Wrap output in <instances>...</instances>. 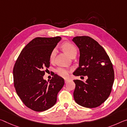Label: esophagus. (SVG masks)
<instances>
[{"instance_id":"34e87169","label":"esophagus","mask_w":127,"mask_h":127,"mask_svg":"<svg viewBox=\"0 0 127 127\" xmlns=\"http://www.w3.org/2000/svg\"><path fill=\"white\" fill-rule=\"evenodd\" d=\"M64 81H65V83H67V82H68L70 81V80H69V79H65V80H64Z\"/></svg>"}]
</instances>
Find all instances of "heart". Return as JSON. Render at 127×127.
<instances>
[{
    "label": "heart",
    "instance_id": "heart-1",
    "mask_svg": "<svg viewBox=\"0 0 127 127\" xmlns=\"http://www.w3.org/2000/svg\"><path fill=\"white\" fill-rule=\"evenodd\" d=\"M63 51L67 54L68 55L71 56L74 53H77V49L75 46L69 42H65L62 46ZM56 53V49H54L51 52L50 55V59L51 61H53L55 58ZM56 72L58 75L62 76L63 77H67L69 74V69L67 68L59 67L56 69Z\"/></svg>",
    "mask_w": 127,
    "mask_h": 127
}]
</instances>
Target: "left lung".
<instances>
[{"mask_svg": "<svg viewBox=\"0 0 127 127\" xmlns=\"http://www.w3.org/2000/svg\"><path fill=\"white\" fill-rule=\"evenodd\" d=\"M80 51L79 67L74 76H87L84 82L73 80L75 102L87 108H95L105 102L111 93L114 81V71L109 56L95 40L88 36L72 39Z\"/></svg>", "mask_w": 127, "mask_h": 127, "instance_id": "1", "label": "left lung"}]
</instances>
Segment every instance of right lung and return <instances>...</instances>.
<instances>
[{"label": "right lung", "instance_id": "right-lung-1", "mask_svg": "<svg viewBox=\"0 0 127 127\" xmlns=\"http://www.w3.org/2000/svg\"><path fill=\"white\" fill-rule=\"evenodd\" d=\"M62 38L37 37L26 45L13 70L16 91L28 108L35 111L47 110L56 103L64 80L54 74L49 81L43 79L50 67V55Z\"/></svg>", "mask_w": 127, "mask_h": 127}]
</instances>
